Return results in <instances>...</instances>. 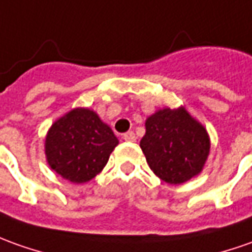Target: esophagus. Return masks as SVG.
Instances as JSON below:
<instances>
[{
  "label": "esophagus",
  "mask_w": 252,
  "mask_h": 252,
  "mask_svg": "<svg viewBox=\"0 0 252 252\" xmlns=\"http://www.w3.org/2000/svg\"><path fill=\"white\" fill-rule=\"evenodd\" d=\"M123 139L126 140V142H135L136 140V136H135V133L132 131H129V132H126L123 135Z\"/></svg>",
  "instance_id": "1"
}]
</instances>
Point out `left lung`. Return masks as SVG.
I'll use <instances>...</instances> for the list:
<instances>
[{
	"mask_svg": "<svg viewBox=\"0 0 252 252\" xmlns=\"http://www.w3.org/2000/svg\"><path fill=\"white\" fill-rule=\"evenodd\" d=\"M140 149L150 169L169 185H181L204 168L211 140L205 126L184 106L164 107L145 123Z\"/></svg>",
	"mask_w": 252,
	"mask_h": 252,
	"instance_id": "8db88e82",
	"label": "left lung"
}]
</instances>
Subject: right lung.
<instances>
[{
	"label": "right lung",
	"instance_id": "right-lung-1",
	"mask_svg": "<svg viewBox=\"0 0 252 252\" xmlns=\"http://www.w3.org/2000/svg\"><path fill=\"white\" fill-rule=\"evenodd\" d=\"M119 139L96 112L76 107L55 121L45 136L48 165L73 184L90 182L104 168Z\"/></svg>",
	"mask_w": 252,
	"mask_h": 252
}]
</instances>
